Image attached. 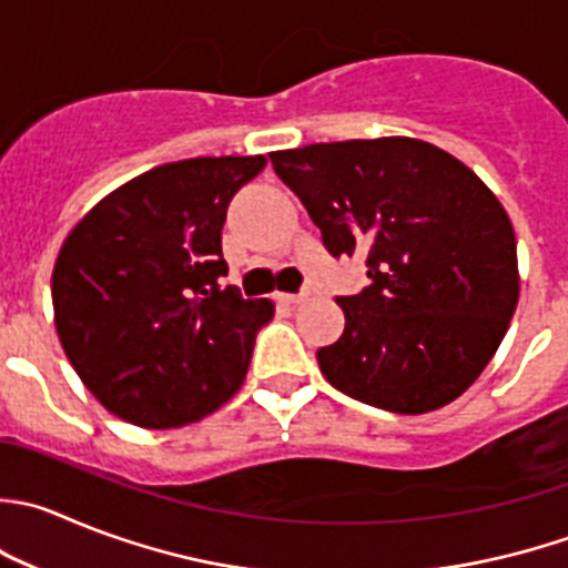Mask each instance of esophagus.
<instances>
[{
    "mask_svg": "<svg viewBox=\"0 0 568 568\" xmlns=\"http://www.w3.org/2000/svg\"><path fill=\"white\" fill-rule=\"evenodd\" d=\"M307 294L302 291V294H283V302H288V305H300V302H305Z\"/></svg>",
    "mask_w": 568,
    "mask_h": 568,
    "instance_id": "obj_1",
    "label": "esophagus"
}]
</instances>
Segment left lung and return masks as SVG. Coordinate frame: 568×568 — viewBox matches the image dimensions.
I'll return each instance as SVG.
<instances>
[{
    "label": "left lung",
    "instance_id": "8db88e82",
    "mask_svg": "<svg viewBox=\"0 0 568 568\" xmlns=\"http://www.w3.org/2000/svg\"><path fill=\"white\" fill-rule=\"evenodd\" d=\"M329 255L372 283L338 296L346 324L316 352L344 394L394 413L458 399L503 344L519 302L516 233L466 163L407 135L272 152Z\"/></svg>",
    "mask_w": 568,
    "mask_h": 568
}]
</instances>
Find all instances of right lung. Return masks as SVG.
<instances>
[{
  "label": "right lung",
  "mask_w": 568,
  "mask_h": 568,
  "mask_svg": "<svg viewBox=\"0 0 568 568\" xmlns=\"http://www.w3.org/2000/svg\"><path fill=\"white\" fill-rule=\"evenodd\" d=\"M266 158L163 163L99 200L52 272L54 329L82 385L113 416L166 430L244 385L274 305L222 285V227Z\"/></svg>",
  "instance_id": "add662e5"
}]
</instances>
